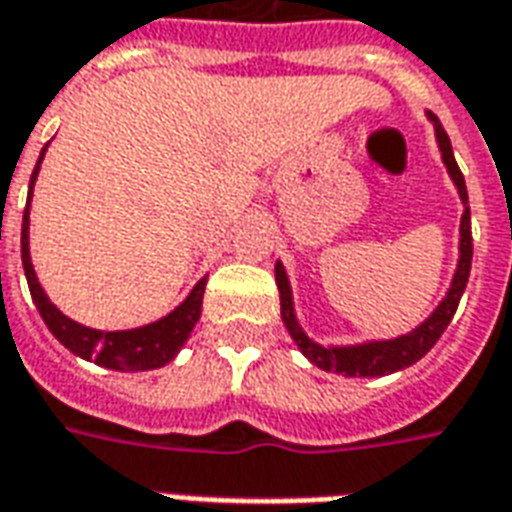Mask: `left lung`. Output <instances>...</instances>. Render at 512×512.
I'll return each instance as SVG.
<instances>
[{
	"instance_id": "obj_1",
	"label": "left lung",
	"mask_w": 512,
	"mask_h": 512,
	"mask_svg": "<svg viewBox=\"0 0 512 512\" xmlns=\"http://www.w3.org/2000/svg\"><path fill=\"white\" fill-rule=\"evenodd\" d=\"M428 120L433 123V131H436V145H439L441 161H444L447 175L455 183L458 197L463 202V213L461 230H458L461 233V238H458V266H455V274H452L450 288L444 293V299L439 301V307L430 312L417 329L400 334V337H392V340H367V343L356 345L315 343L310 334L301 329L299 318H296L288 271H285V266L279 260L277 266H274L279 288V307H282V323H285V329L293 337V343L299 345L301 354L307 356L315 367L326 370V373H337V376L348 378H378L397 373V370H406V367L419 362L436 345V340L450 326L452 315L458 310V301H461L466 282H469V271H472V216H469V194H466V180H463L461 169H458L455 156H452L450 136L441 128L439 117L428 112Z\"/></svg>"
}]
</instances>
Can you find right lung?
I'll return each mask as SVG.
<instances>
[{
  "label": "right lung",
  "mask_w": 512,
  "mask_h": 512,
  "mask_svg": "<svg viewBox=\"0 0 512 512\" xmlns=\"http://www.w3.org/2000/svg\"><path fill=\"white\" fill-rule=\"evenodd\" d=\"M49 147V145H46ZM46 147L40 150L38 167L32 172L29 180V200H32V186L38 180L40 161L46 156ZM21 263H24V274H27L29 293L38 307L40 318L46 321L49 332L60 340L71 354L82 356L87 362L109 367V370H120V373H139V370H156V367L169 365L178 351L189 340L191 329L197 326L202 312V293H205V282L202 277L186 299L180 301L175 310L158 318V321L139 326V329H123V332H101V329H90L82 323L71 321L68 315H62L46 296V290L40 288L38 274L29 257V202L24 211V224H21Z\"/></svg>",
  "instance_id": "obj_1"
}]
</instances>
